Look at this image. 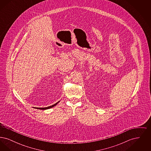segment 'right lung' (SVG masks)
<instances>
[{
	"label": "right lung",
	"instance_id": "1",
	"mask_svg": "<svg viewBox=\"0 0 151 151\" xmlns=\"http://www.w3.org/2000/svg\"><path fill=\"white\" fill-rule=\"evenodd\" d=\"M59 102H57L56 104H54V105H51V106H48V107H46V108H36V109H41V110H46V109H50V108H52V107H54V106H55Z\"/></svg>",
	"mask_w": 151,
	"mask_h": 151
}]
</instances>
